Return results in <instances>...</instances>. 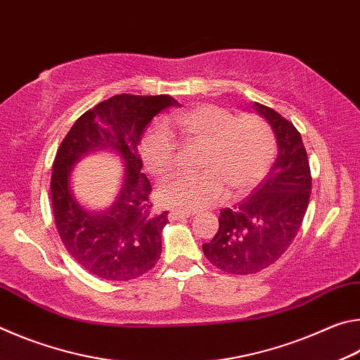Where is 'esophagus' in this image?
Wrapping results in <instances>:
<instances>
[{
	"mask_svg": "<svg viewBox=\"0 0 360 360\" xmlns=\"http://www.w3.org/2000/svg\"><path fill=\"white\" fill-rule=\"evenodd\" d=\"M192 212H186V211H169L168 219L169 221H181V219H187L191 217Z\"/></svg>",
	"mask_w": 360,
	"mask_h": 360,
	"instance_id": "34e87169",
	"label": "esophagus"
}]
</instances>
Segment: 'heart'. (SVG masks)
Segmentation results:
<instances>
[{"mask_svg": "<svg viewBox=\"0 0 360 360\" xmlns=\"http://www.w3.org/2000/svg\"><path fill=\"white\" fill-rule=\"evenodd\" d=\"M169 122L191 141L205 146L197 176H178L157 191L165 208L192 212L206 208L227 193L245 197L265 178L276 154L275 135L257 115H236L216 105H200L174 112ZM143 163L157 179H165L176 165L172 135L163 125L146 131L139 143Z\"/></svg>", "mask_w": 360, "mask_h": 360, "instance_id": "heart-1", "label": "heart"}]
</instances>
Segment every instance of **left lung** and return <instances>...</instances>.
<instances>
[{"instance_id": "left-lung-1", "label": "left lung", "mask_w": 360, "mask_h": 360, "mask_svg": "<svg viewBox=\"0 0 360 360\" xmlns=\"http://www.w3.org/2000/svg\"><path fill=\"white\" fill-rule=\"evenodd\" d=\"M251 109L271 127L278 155L266 178L246 200L221 211L216 236L203 245L206 259L231 275H252L288 251L311 193V173L300 133L270 108L252 103Z\"/></svg>"}]
</instances>
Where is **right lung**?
I'll return each mask as SVG.
<instances>
[{
  "mask_svg": "<svg viewBox=\"0 0 360 360\" xmlns=\"http://www.w3.org/2000/svg\"><path fill=\"white\" fill-rule=\"evenodd\" d=\"M179 103L168 95H114L79 117L60 144L52 169V210L65 248L84 270L108 281H130L149 271L162 254L168 211L152 212L149 179L138 146L149 122ZM108 151L124 173L115 202L89 210L72 191V172L84 156Z\"/></svg>",
  "mask_w": 360,
  "mask_h": 360,
  "instance_id": "1",
  "label": "right lung"
}]
</instances>
